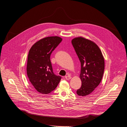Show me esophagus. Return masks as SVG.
<instances>
[{"label":"esophagus","instance_id":"obj_1","mask_svg":"<svg viewBox=\"0 0 127 127\" xmlns=\"http://www.w3.org/2000/svg\"><path fill=\"white\" fill-rule=\"evenodd\" d=\"M65 79H67V80H69V79H70L71 78V77L70 75H68L66 76L65 77Z\"/></svg>","mask_w":127,"mask_h":127}]
</instances>
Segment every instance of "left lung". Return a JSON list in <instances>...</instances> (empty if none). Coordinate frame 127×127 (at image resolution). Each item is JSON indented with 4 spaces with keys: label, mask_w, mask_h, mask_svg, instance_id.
<instances>
[{
    "label": "left lung",
    "mask_w": 127,
    "mask_h": 127,
    "mask_svg": "<svg viewBox=\"0 0 127 127\" xmlns=\"http://www.w3.org/2000/svg\"><path fill=\"white\" fill-rule=\"evenodd\" d=\"M72 44L81 62V88L77 90L80 96L89 95L100 83L105 63L99 47L93 42L82 37L74 38Z\"/></svg>",
    "instance_id": "8db88e82"
}]
</instances>
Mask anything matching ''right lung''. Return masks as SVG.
Returning <instances> with one entry per match:
<instances>
[{
    "instance_id": "obj_1",
    "label": "right lung",
    "mask_w": 127,
    "mask_h": 127,
    "mask_svg": "<svg viewBox=\"0 0 127 127\" xmlns=\"http://www.w3.org/2000/svg\"><path fill=\"white\" fill-rule=\"evenodd\" d=\"M61 41L58 36L46 37L36 42L29 50L27 76L33 87L42 94L54 90L61 79L54 73L50 61L52 52Z\"/></svg>"
}]
</instances>
